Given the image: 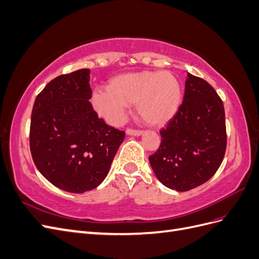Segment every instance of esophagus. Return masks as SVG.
Masks as SVG:
<instances>
[{
	"label": "esophagus",
	"mask_w": 259,
	"mask_h": 259,
	"mask_svg": "<svg viewBox=\"0 0 259 259\" xmlns=\"http://www.w3.org/2000/svg\"><path fill=\"white\" fill-rule=\"evenodd\" d=\"M126 134L127 135H133V136H139V135L143 134V131L134 130V128H127L126 130Z\"/></svg>",
	"instance_id": "esophagus-1"
}]
</instances>
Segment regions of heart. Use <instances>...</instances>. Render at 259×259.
Instances as JSON below:
<instances>
[{
	"mask_svg": "<svg viewBox=\"0 0 259 259\" xmlns=\"http://www.w3.org/2000/svg\"><path fill=\"white\" fill-rule=\"evenodd\" d=\"M182 101V86L170 72L139 71L124 73L110 80L107 92L96 91L92 103L96 111L112 124L120 123L126 107L136 104L145 123L162 126L177 112Z\"/></svg>",
	"mask_w": 259,
	"mask_h": 259,
	"instance_id": "b5f03b06",
	"label": "heart"
}]
</instances>
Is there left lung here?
<instances>
[{
  "label": "left lung",
  "instance_id": "1",
  "mask_svg": "<svg viewBox=\"0 0 259 259\" xmlns=\"http://www.w3.org/2000/svg\"><path fill=\"white\" fill-rule=\"evenodd\" d=\"M160 135L149 161L164 186L183 192L213 177L227 147L225 108L213 86L188 73L183 103Z\"/></svg>",
  "mask_w": 259,
  "mask_h": 259
}]
</instances>
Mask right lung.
I'll return each instance as SVG.
<instances>
[{
    "mask_svg": "<svg viewBox=\"0 0 259 259\" xmlns=\"http://www.w3.org/2000/svg\"><path fill=\"white\" fill-rule=\"evenodd\" d=\"M92 97L90 70L55 77L35 98L30 151L40 173L55 187L83 193L95 189L110 169L125 132L99 119Z\"/></svg>",
    "mask_w": 259,
    "mask_h": 259,
    "instance_id": "add662e5",
    "label": "right lung"
}]
</instances>
